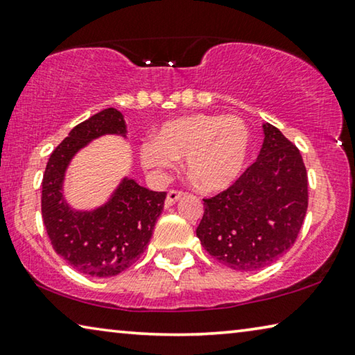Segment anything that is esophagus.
I'll return each instance as SVG.
<instances>
[{
	"label": "esophagus",
	"mask_w": 355,
	"mask_h": 355,
	"mask_svg": "<svg viewBox=\"0 0 355 355\" xmlns=\"http://www.w3.org/2000/svg\"><path fill=\"white\" fill-rule=\"evenodd\" d=\"M184 195H186V193H184L182 190L171 189V190H169V192H168V197H166V203H165V205H166V207H171V205L176 203L179 198H182Z\"/></svg>",
	"instance_id": "34e87169"
}]
</instances>
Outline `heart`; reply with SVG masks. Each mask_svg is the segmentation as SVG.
Wrapping results in <instances>:
<instances>
[{"label": "heart", "mask_w": 355, "mask_h": 355, "mask_svg": "<svg viewBox=\"0 0 355 355\" xmlns=\"http://www.w3.org/2000/svg\"><path fill=\"white\" fill-rule=\"evenodd\" d=\"M248 125L235 115L195 114L165 123L157 139L142 144L144 166L163 173L186 157L189 176L207 192L237 181L250 153Z\"/></svg>", "instance_id": "heart-1"}]
</instances>
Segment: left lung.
<instances>
[{
  "label": "left lung",
  "mask_w": 355,
  "mask_h": 355,
  "mask_svg": "<svg viewBox=\"0 0 355 355\" xmlns=\"http://www.w3.org/2000/svg\"><path fill=\"white\" fill-rule=\"evenodd\" d=\"M307 197V171L300 150L275 126L264 125L258 160L232 186L203 200L197 237L230 269H263L295 245Z\"/></svg>",
  "instance_id": "left-lung-1"
}]
</instances>
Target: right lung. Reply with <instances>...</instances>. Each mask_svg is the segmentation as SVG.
Wrapping results in <instances>:
<instances>
[{
	"mask_svg": "<svg viewBox=\"0 0 355 355\" xmlns=\"http://www.w3.org/2000/svg\"><path fill=\"white\" fill-rule=\"evenodd\" d=\"M116 109L92 115L54 148L41 182V216L55 253L80 274L112 277L139 259L152 239L166 192H153L125 179L114 197L94 211H73L62 197L65 168L71 157L102 135H125Z\"/></svg>",
	"mask_w": 355,
	"mask_h": 355,
	"instance_id": "right-lung-1",
	"label": "right lung"
}]
</instances>
